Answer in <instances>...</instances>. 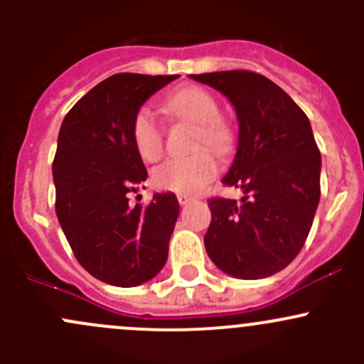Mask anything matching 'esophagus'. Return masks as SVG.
<instances>
[{
    "mask_svg": "<svg viewBox=\"0 0 364 364\" xmlns=\"http://www.w3.org/2000/svg\"><path fill=\"white\" fill-rule=\"evenodd\" d=\"M178 203L181 205H186L190 203H193V197L192 196H186V193H178Z\"/></svg>",
    "mask_w": 364,
    "mask_h": 364,
    "instance_id": "obj_1",
    "label": "esophagus"
}]
</instances>
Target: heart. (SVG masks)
<instances>
[{
    "label": "heart",
    "mask_w": 364,
    "mask_h": 364,
    "mask_svg": "<svg viewBox=\"0 0 364 364\" xmlns=\"http://www.w3.org/2000/svg\"><path fill=\"white\" fill-rule=\"evenodd\" d=\"M165 107L176 117L197 124L196 148L208 146L218 155L229 151L230 132L220 119V105L209 91L199 86H186L172 93ZM132 141L142 160L155 161L164 151V132L155 114L142 107L132 123ZM216 160L205 149H199L190 156H176L165 160L153 171V185L171 192H196L216 174Z\"/></svg>",
    "instance_id": "heart-1"
}]
</instances>
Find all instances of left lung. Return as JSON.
Listing matches in <instances>:
<instances>
[{
  "label": "left lung",
  "mask_w": 364,
  "mask_h": 364,
  "mask_svg": "<svg viewBox=\"0 0 364 364\" xmlns=\"http://www.w3.org/2000/svg\"><path fill=\"white\" fill-rule=\"evenodd\" d=\"M190 77L227 97L240 124L236 156L222 183L240 188L243 197L209 200L205 252L229 277H271L301 252L321 199L322 160L310 121L260 73L229 70Z\"/></svg>",
  "instance_id": "1"
}]
</instances>
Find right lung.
I'll return each mask as SVG.
<instances>
[{"label": "right lung", "mask_w": 364, "mask_h": 364, "mask_svg": "<svg viewBox=\"0 0 364 364\" xmlns=\"http://www.w3.org/2000/svg\"><path fill=\"white\" fill-rule=\"evenodd\" d=\"M179 75L116 73L65 116L53 164L56 215L73 255L100 282L137 287L160 273L179 215L174 193L149 205L128 196L148 178L132 141L135 114Z\"/></svg>", "instance_id": "add662e5"}]
</instances>
